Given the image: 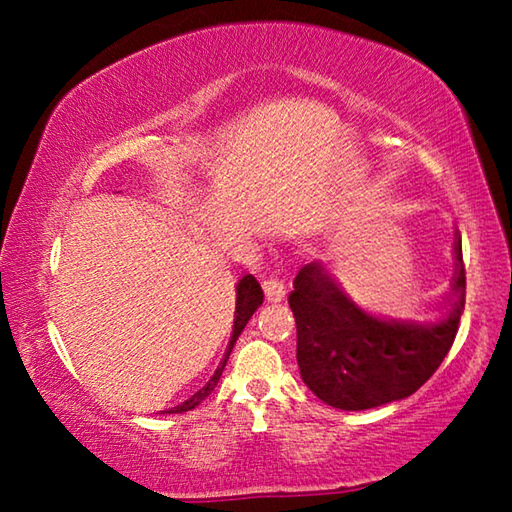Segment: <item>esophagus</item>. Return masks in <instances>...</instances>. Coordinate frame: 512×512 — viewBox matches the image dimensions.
I'll return each mask as SVG.
<instances>
[{"label":"esophagus","mask_w":512,"mask_h":512,"mask_svg":"<svg viewBox=\"0 0 512 512\" xmlns=\"http://www.w3.org/2000/svg\"><path fill=\"white\" fill-rule=\"evenodd\" d=\"M264 293L268 302H280L287 296V284H284V280H280L277 275H271L268 280H264Z\"/></svg>","instance_id":"obj_1"}]
</instances>
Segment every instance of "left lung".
I'll list each match as a JSON object with an SVG mask.
<instances>
[{
	"label": "left lung",
	"instance_id": "1",
	"mask_svg": "<svg viewBox=\"0 0 512 512\" xmlns=\"http://www.w3.org/2000/svg\"><path fill=\"white\" fill-rule=\"evenodd\" d=\"M289 307L298 327L300 377L311 393L343 411L404 400L447 357L465 309V264L456 241L454 298L443 320L395 323L361 311L320 262L302 266Z\"/></svg>",
	"mask_w": 512,
	"mask_h": 512
}]
</instances>
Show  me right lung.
Returning <instances> with one entry per match:
<instances>
[{
    "label": "right lung",
    "mask_w": 512,
    "mask_h": 512,
    "mask_svg": "<svg viewBox=\"0 0 512 512\" xmlns=\"http://www.w3.org/2000/svg\"><path fill=\"white\" fill-rule=\"evenodd\" d=\"M264 302V291H262V287H259V282L255 280L253 275H244L239 280V284H237V307H235V325H232V336H230V343H228V350H225V354H223V359H221V363H219V368L214 370V375L210 377V381H207V384L201 388V391H196L192 397H189V400H185L183 404H178V406H173V409H169V413H183V411H192V409H196L198 404H201L207 395H210L212 391H214V386L219 384V379H221V372H223V368H225V363H228V357H230V352H232V348H235V343H237V339H239V334L244 332V327H246V323L250 320V316L255 314V309L262 305Z\"/></svg>",
    "instance_id": "add662e5"
}]
</instances>
